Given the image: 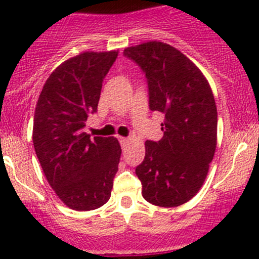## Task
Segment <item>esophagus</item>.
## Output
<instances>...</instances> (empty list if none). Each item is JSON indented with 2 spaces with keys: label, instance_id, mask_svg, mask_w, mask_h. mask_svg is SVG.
Listing matches in <instances>:
<instances>
[{
  "label": "esophagus",
  "instance_id": "obj_1",
  "mask_svg": "<svg viewBox=\"0 0 259 259\" xmlns=\"http://www.w3.org/2000/svg\"><path fill=\"white\" fill-rule=\"evenodd\" d=\"M119 140H120V144H121V146H122V149H125L127 145H129V139H127V138L120 137Z\"/></svg>",
  "mask_w": 259,
  "mask_h": 259
}]
</instances>
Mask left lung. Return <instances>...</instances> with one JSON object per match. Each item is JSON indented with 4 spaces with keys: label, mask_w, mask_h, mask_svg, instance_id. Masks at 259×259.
<instances>
[{
    "label": "left lung",
    "mask_w": 259,
    "mask_h": 259,
    "mask_svg": "<svg viewBox=\"0 0 259 259\" xmlns=\"http://www.w3.org/2000/svg\"><path fill=\"white\" fill-rule=\"evenodd\" d=\"M145 72L149 108L164 114L163 138L145 142L135 173L145 200L178 207L192 199L207 178L217 146V106L209 82L197 65L168 44L149 41L124 50Z\"/></svg>",
    "instance_id": "8db88e82"
}]
</instances>
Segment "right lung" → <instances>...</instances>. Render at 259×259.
Masks as SVG:
<instances>
[{
  "instance_id": "right-lung-1",
  "label": "right lung",
  "mask_w": 259,
  "mask_h": 259,
  "mask_svg": "<svg viewBox=\"0 0 259 259\" xmlns=\"http://www.w3.org/2000/svg\"><path fill=\"white\" fill-rule=\"evenodd\" d=\"M117 54L85 51L64 61L36 104V155L54 192L74 210L96 209L110 199L121 148L116 138H91L83 127L98 110L104 77Z\"/></svg>"
}]
</instances>
